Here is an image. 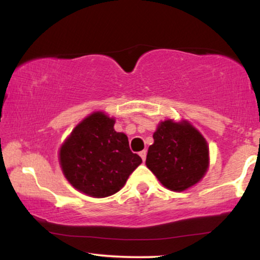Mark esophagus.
<instances>
[{"label": "esophagus", "instance_id": "34e87169", "mask_svg": "<svg viewBox=\"0 0 260 260\" xmlns=\"http://www.w3.org/2000/svg\"><path fill=\"white\" fill-rule=\"evenodd\" d=\"M140 156L142 157V159H143V161H145V157H147V151L142 150V151L140 152Z\"/></svg>", "mask_w": 260, "mask_h": 260}]
</instances>
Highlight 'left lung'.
<instances>
[{"instance_id":"1","label":"left lung","mask_w":260,"mask_h":260,"mask_svg":"<svg viewBox=\"0 0 260 260\" xmlns=\"http://www.w3.org/2000/svg\"><path fill=\"white\" fill-rule=\"evenodd\" d=\"M152 137L145 165L166 188L182 191L204 177L209 163L208 145L191 124L165 120Z\"/></svg>"}]
</instances>
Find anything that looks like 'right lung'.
I'll return each instance as SVG.
<instances>
[{"label": "right lung", "instance_id": "1", "mask_svg": "<svg viewBox=\"0 0 260 260\" xmlns=\"http://www.w3.org/2000/svg\"><path fill=\"white\" fill-rule=\"evenodd\" d=\"M115 119L93 112L74 127L60 148V166L69 182L92 198L117 193L142 163L130 150L125 134L113 129Z\"/></svg>", "mask_w": 260, "mask_h": 260}]
</instances>
